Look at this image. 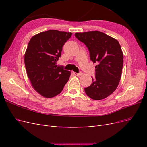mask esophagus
Segmentation results:
<instances>
[{"label":"esophagus","mask_w":147,"mask_h":147,"mask_svg":"<svg viewBox=\"0 0 147 147\" xmlns=\"http://www.w3.org/2000/svg\"><path fill=\"white\" fill-rule=\"evenodd\" d=\"M74 75H77V76H81V75H82V72H80V73H75V72H74Z\"/></svg>","instance_id":"34e87169"}]
</instances>
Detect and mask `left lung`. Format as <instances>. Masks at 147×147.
<instances>
[{
    "label": "left lung",
    "mask_w": 147,
    "mask_h": 147,
    "mask_svg": "<svg viewBox=\"0 0 147 147\" xmlns=\"http://www.w3.org/2000/svg\"><path fill=\"white\" fill-rule=\"evenodd\" d=\"M75 36L84 43L90 59L97 64L96 76L84 91L92 99H104L115 91L121 79L123 65L121 46L117 40L97 30L75 33Z\"/></svg>",
    "instance_id": "1"
}]
</instances>
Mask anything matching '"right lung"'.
Segmentation results:
<instances>
[{
  "label": "right lung",
  "instance_id": "obj_1",
  "mask_svg": "<svg viewBox=\"0 0 147 147\" xmlns=\"http://www.w3.org/2000/svg\"><path fill=\"white\" fill-rule=\"evenodd\" d=\"M71 32L49 30L30 38L24 55L28 77L34 90L46 98L59 94L68 82L70 72L57 66L64 43Z\"/></svg>",
  "mask_w": 147,
  "mask_h": 147
}]
</instances>
